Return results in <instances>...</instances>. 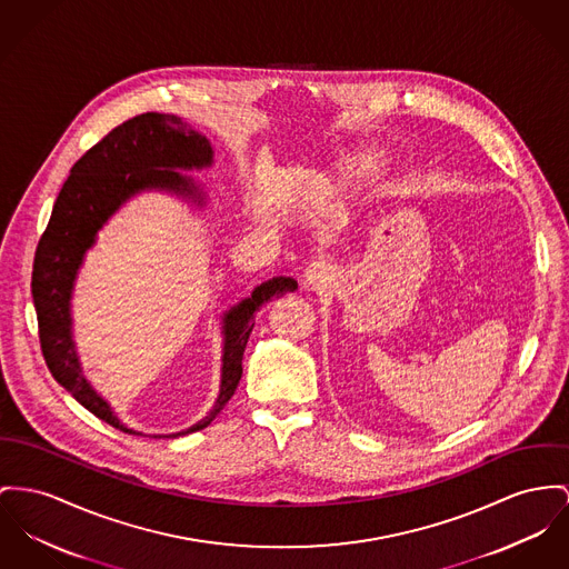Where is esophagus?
<instances>
[{"instance_id": "obj_1", "label": "esophagus", "mask_w": 569, "mask_h": 569, "mask_svg": "<svg viewBox=\"0 0 569 569\" xmlns=\"http://www.w3.org/2000/svg\"><path fill=\"white\" fill-rule=\"evenodd\" d=\"M332 278H335L332 267L323 263V261H315V263L306 267V271H303V284L308 289H323L332 282Z\"/></svg>"}]
</instances>
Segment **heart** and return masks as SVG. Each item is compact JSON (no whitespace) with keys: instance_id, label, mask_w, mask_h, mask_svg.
Wrapping results in <instances>:
<instances>
[{"instance_id":"1","label":"heart","mask_w":569,"mask_h":569,"mask_svg":"<svg viewBox=\"0 0 569 569\" xmlns=\"http://www.w3.org/2000/svg\"><path fill=\"white\" fill-rule=\"evenodd\" d=\"M381 154L376 151H356L342 157L332 174H317L310 179L308 198L312 202H323L341 191L353 186L365 183L369 177H373L379 170Z\"/></svg>"}]
</instances>
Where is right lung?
I'll return each mask as SVG.
<instances>
[{"mask_svg": "<svg viewBox=\"0 0 569 569\" xmlns=\"http://www.w3.org/2000/svg\"><path fill=\"white\" fill-rule=\"evenodd\" d=\"M211 166V142L183 118L157 112L136 116L112 129L71 168V177L58 193L51 220L40 237L32 271V296L44 362L56 381L88 412L124 433L142 436V431L122 425L112 406L86 379L79 362L71 317L77 276L86 252L97 243L99 230L138 193L166 191L188 200L196 209L207 207V193L181 172ZM296 289L298 282L293 278L276 276L228 308L222 315L220 392L211 412L183 431L157 433L152 438H179L200 431L224 410L243 373L241 358L259 308Z\"/></svg>", "mask_w": 569, "mask_h": 569, "instance_id": "1", "label": "right lung"}]
</instances>
